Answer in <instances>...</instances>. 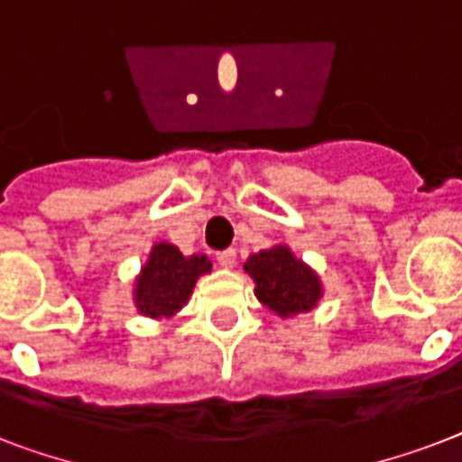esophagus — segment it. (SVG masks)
Instances as JSON below:
<instances>
[{"instance_id": "obj_1", "label": "esophagus", "mask_w": 462, "mask_h": 462, "mask_svg": "<svg viewBox=\"0 0 462 462\" xmlns=\"http://www.w3.org/2000/svg\"><path fill=\"white\" fill-rule=\"evenodd\" d=\"M217 263L225 268H232L237 263V252H235V249H223V252H217Z\"/></svg>"}]
</instances>
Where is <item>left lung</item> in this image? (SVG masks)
<instances>
[{
	"label": "left lung",
	"instance_id": "1",
	"mask_svg": "<svg viewBox=\"0 0 462 462\" xmlns=\"http://www.w3.org/2000/svg\"><path fill=\"white\" fill-rule=\"evenodd\" d=\"M245 271L256 282V297L278 316L309 311L321 297L319 278L285 246L254 254L246 261Z\"/></svg>",
	"mask_w": 462,
	"mask_h": 462
}]
</instances>
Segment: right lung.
Segmentation results:
<instances>
[{
	"instance_id": "obj_1",
	"label": "right lung",
	"mask_w": 462,
	"mask_h": 462,
	"mask_svg": "<svg viewBox=\"0 0 462 462\" xmlns=\"http://www.w3.org/2000/svg\"><path fill=\"white\" fill-rule=\"evenodd\" d=\"M206 256H184L172 245H155L136 282V304L146 316H172L187 304L196 278L208 273Z\"/></svg>"
}]
</instances>
